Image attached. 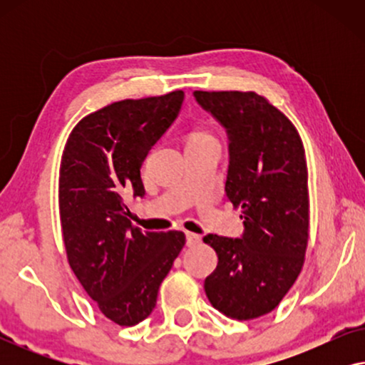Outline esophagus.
Masks as SVG:
<instances>
[{"mask_svg":"<svg viewBox=\"0 0 365 365\" xmlns=\"http://www.w3.org/2000/svg\"><path fill=\"white\" fill-rule=\"evenodd\" d=\"M199 242H201V236H199V234L186 231V244H187V246H196V244H199Z\"/></svg>","mask_w":365,"mask_h":365,"instance_id":"obj_1","label":"esophagus"}]
</instances>
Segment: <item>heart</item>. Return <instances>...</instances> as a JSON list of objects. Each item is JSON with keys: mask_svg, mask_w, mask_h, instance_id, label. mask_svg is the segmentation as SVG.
I'll return each instance as SVG.
<instances>
[{"mask_svg": "<svg viewBox=\"0 0 365 365\" xmlns=\"http://www.w3.org/2000/svg\"><path fill=\"white\" fill-rule=\"evenodd\" d=\"M207 138H212V136H211V134L202 133V131H192L191 134H189L187 143H192V141H201V139H207Z\"/></svg>", "mask_w": 365, "mask_h": 365, "instance_id": "obj_1", "label": "heart"}]
</instances>
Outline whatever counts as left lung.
<instances>
[{
	"label": "left lung",
	"mask_w": 365,
	"mask_h": 365,
	"mask_svg": "<svg viewBox=\"0 0 365 365\" xmlns=\"http://www.w3.org/2000/svg\"><path fill=\"white\" fill-rule=\"evenodd\" d=\"M226 128V196L241 207L242 239L207 234L217 267L204 281L212 307L237 321L274 311L296 282L309 241L307 163L291 119L254 91H196Z\"/></svg>",
	"instance_id": "left-lung-1"
}]
</instances>
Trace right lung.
I'll use <instances>...</instances> for the list:
<instances>
[{
    "mask_svg": "<svg viewBox=\"0 0 365 365\" xmlns=\"http://www.w3.org/2000/svg\"><path fill=\"white\" fill-rule=\"evenodd\" d=\"M184 93L123 99L84 116L69 134L59 166V219L69 267L99 311L136 326L186 244L181 231L143 232L123 201L144 196L141 166L176 119Z\"/></svg>",
    "mask_w": 365,
    "mask_h": 365,
    "instance_id": "right-lung-1",
    "label": "right lung"
}]
</instances>
